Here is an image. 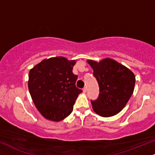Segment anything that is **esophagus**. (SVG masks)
Returning <instances> with one entry per match:
<instances>
[{"instance_id": "obj_1", "label": "esophagus", "mask_w": 155, "mask_h": 155, "mask_svg": "<svg viewBox=\"0 0 155 155\" xmlns=\"http://www.w3.org/2000/svg\"><path fill=\"white\" fill-rule=\"evenodd\" d=\"M83 93H86L87 92V87H84V88L83 89Z\"/></svg>"}]
</instances>
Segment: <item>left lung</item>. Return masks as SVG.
I'll return each mask as SVG.
<instances>
[{"instance_id":"1","label":"left lung","mask_w":155,"mask_h":155,"mask_svg":"<svg viewBox=\"0 0 155 155\" xmlns=\"http://www.w3.org/2000/svg\"><path fill=\"white\" fill-rule=\"evenodd\" d=\"M99 85L98 98L91 101L93 109L103 117L115 116L123 109L133 94L135 75L131 70L110 58L100 62L87 60Z\"/></svg>"}]
</instances>
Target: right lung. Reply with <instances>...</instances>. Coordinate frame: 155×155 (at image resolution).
I'll list each match as a JSON object with an SVG mask.
<instances>
[{"label": "right lung", "mask_w": 155, "mask_h": 155, "mask_svg": "<svg viewBox=\"0 0 155 155\" xmlns=\"http://www.w3.org/2000/svg\"><path fill=\"white\" fill-rule=\"evenodd\" d=\"M75 60L56 57L45 59L31 69L28 87L36 108L47 119L60 121L70 115L78 95V76L72 68Z\"/></svg>", "instance_id": "right-lung-1"}]
</instances>
